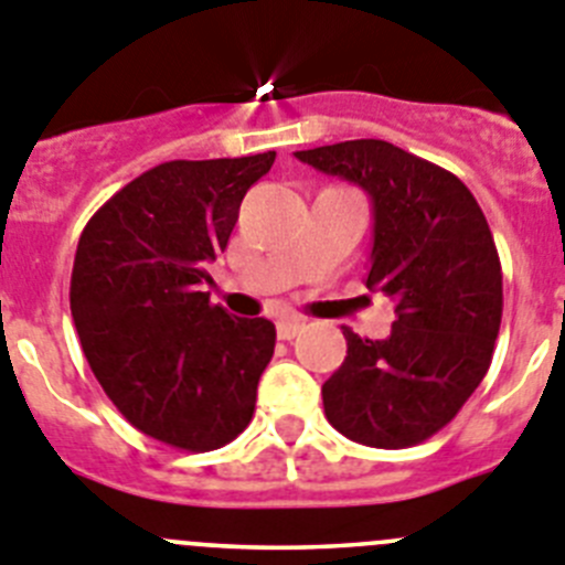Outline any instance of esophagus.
<instances>
[{"mask_svg": "<svg viewBox=\"0 0 565 565\" xmlns=\"http://www.w3.org/2000/svg\"><path fill=\"white\" fill-rule=\"evenodd\" d=\"M299 331H302V319L286 317V319H279V322H277V337L279 339H294Z\"/></svg>", "mask_w": 565, "mask_h": 565, "instance_id": "esophagus-1", "label": "esophagus"}]
</instances>
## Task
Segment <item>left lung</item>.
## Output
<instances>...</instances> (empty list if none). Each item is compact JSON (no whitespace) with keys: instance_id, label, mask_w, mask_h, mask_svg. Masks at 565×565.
Here are the masks:
<instances>
[{"instance_id":"8db88e82","label":"left lung","mask_w":565,"mask_h":565,"mask_svg":"<svg viewBox=\"0 0 565 565\" xmlns=\"http://www.w3.org/2000/svg\"><path fill=\"white\" fill-rule=\"evenodd\" d=\"M297 158L371 194L364 286L396 308L387 339L342 328L348 356L322 384L328 422L382 450L427 441L476 393L495 351L503 274L487 217L456 174L387 141L359 138Z\"/></svg>"}]
</instances>
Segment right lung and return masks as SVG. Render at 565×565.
<instances>
[{
	"label": "right lung",
	"mask_w": 565,
	"mask_h": 565,
	"mask_svg": "<svg viewBox=\"0 0 565 565\" xmlns=\"http://www.w3.org/2000/svg\"><path fill=\"white\" fill-rule=\"evenodd\" d=\"M274 158L158 163L78 237L70 311L84 356L135 430L174 450H217L252 422L277 331L212 306L201 288Z\"/></svg>",
	"instance_id": "add662e5"
}]
</instances>
